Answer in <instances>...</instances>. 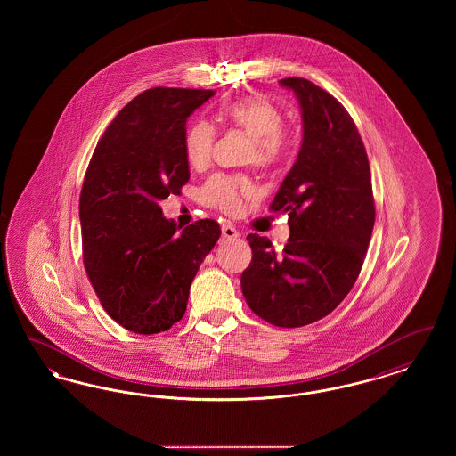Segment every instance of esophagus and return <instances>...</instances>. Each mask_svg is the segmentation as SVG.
I'll list each match as a JSON object with an SVG mask.
<instances>
[{
  "label": "esophagus",
  "mask_w": 456,
  "mask_h": 456,
  "mask_svg": "<svg viewBox=\"0 0 456 456\" xmlns=\"http://www.w3.org/2000/svg\"><path fill=\"white\" fill-rule=\"evenodd\" d=\"M222 238L227 239V240H232V239L239 238L238 229L234 227V225H231V224H225V225H222Z\"/></svg>",
  "instance_id": "34e87169"
}]
</instances>
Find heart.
I'll use <instances>...</instances> for the list:
<instances>
[{
    "mask_svg": "<svg viewBox=\"0 0 456 456\" xmlns=\"http://www.w3.org/2000/svg\"><path fill=\"white\" fill-rule=\"evenodd\" d=\"M224 118L251 136L249 160L263 169L281 166L290 151V138L282 130L283 112L266 99H242L224 109ZM216 143V130L207 121H196L184 136V153L193 167L210 162ZM253 195V184L246 175L216 174L200 190L203 205L236 214L242 198Z\"/></svg>",
    "mask_w": 456,
    "mask_h": 456,
    "instance_id": "1",
    "label": "heart"
}]
</instances>
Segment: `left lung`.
<instances>
[{
  "instance_id": "8db88e82",
  "label": "left lung",
  "mask_w": 456,
  "mask_h": 456,
  "mask_svg": "<svg viewBox=\"0 0 456 456\" xmlns=\"http://www.w3.org/2000/svg\"><path fill=\"white\" fill-rule=\"evenodd\" d=\"M303 116V145L270 210L289 216L282 251L249 234L240 275L251 311L282 328L314 323L346 299L359 277L374 227L368 153L354 119L323 88L283 78Z\"/></svg>"
}]
</instances>
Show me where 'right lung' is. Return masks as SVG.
<instances>
[{"mask_svg": "<svg viewBox=\"0 0 456 456\" xmlns=\"http://www.w3.org/2000/svg\"><path fill=\"white\" fill-rule=\"evenodd\" d=\"M214 94L142 92L112 119L88 164L80 193L88 281L109 316L140 335L183 318L196 272L220 238L216 220L179 231L159 207L190 179L186 121Z\"/></svg>", "mask_w": 456, "mask_h": 456, "instance_id": "obj_1", "label": "right lung"}]
</instances>
